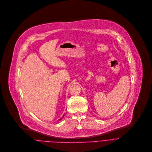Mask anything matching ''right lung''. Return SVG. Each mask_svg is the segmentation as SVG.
Instances as JSON below:
<instances>
[{
    "label": "right lung",
    "instance_id": "add662e5",
    "mask_svg": "<svg viewBox=\"0 0 152 152\" xmlns=\"http://www.w3.org/2000/svg\"><path fill=\"white\" fill-rule=\"evenodd\" d=\"M64 116H63V117H64ZM60 120H61V118H60Z\"/></svg>",
    "mask_w": 152,
    "mask_h": 152
}]
</instances>
